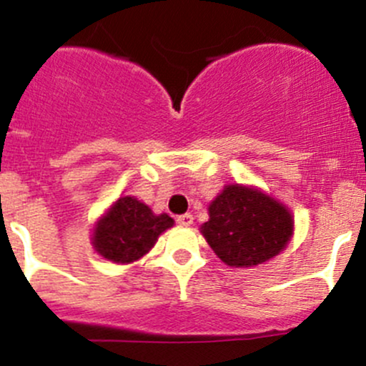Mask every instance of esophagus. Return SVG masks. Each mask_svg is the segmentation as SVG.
<instances>
[{
    "mask_svg": "<svg viewBox=\"0 0 366 366\" xmlns=\"http://www.w3.org/2000/svg\"><path fill=\"white\" fill-rule=\"evenodd\" d=\"M177 222H179L180 226H191L193 224V215L191 214H182L177 217Z\"/></svg>",
    "mask_w": 366,
    "mask_h": 366,
    "instance_id": "obj_1",
    "label": "esophagus"
}]
</instances>
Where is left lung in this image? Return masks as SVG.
Instances as JSON below:
<instances>
[{
  "mask_svg": "<svg viewBox=\"0 0 366 366\" xmlns=\"http://www.w3.org/2000/svg\"><path fill=\"white\" fill-rule=\"evenodd\" d=\"M202 226L214 252L229 267H254L282 251L293 234L291 214L257 189L226 186Z\"/></svg>",
  "mask_w": 366,
  "mask_h": 366,
  "instance_id": "8db88e82",
  "label": "left lung"
}]
</instances>
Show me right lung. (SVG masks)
<instances>
[{
  "mask_svg": "<svg viewBox=\"0 0 366 366\" xmlns=\"http://www.w3.org/2000/svg\"><path fill=\"white\" fill-rule=\"evenodd\" d=\"M172 226L170 215H154L137 198L124 196L98 222L92 244L105 259L129 263L151 251L157 237Z\"/></svg>",
  "mask_w": 366,
  "mask_h": 366,
  "instance_id": "obj_1",
  "label": "right lung"
}]
</instances>
